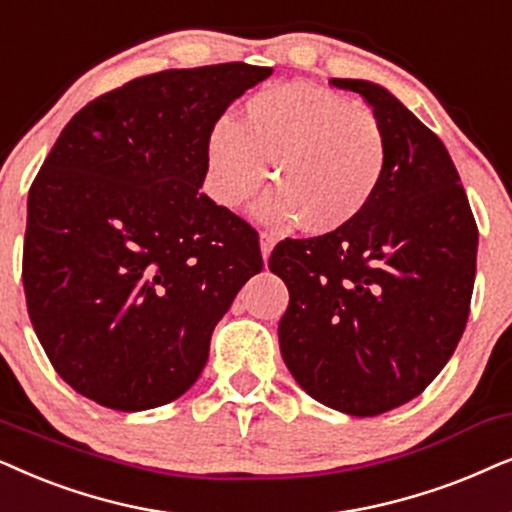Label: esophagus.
<instances>
[{"instance_id":"34e87169","label":"esophagus","mask_w":512,"mask_h":512,"mask_svg":"<svg viewBox=\"0 0 512 512\" xmlns=\"http://www.w3.org/2000/svg\"><path fill=\"white\" fill-rule=\"evenodd\" d=\"M274 245H276V236L274 234H267V231H262V234H260V248H262L264 260H267V257L271 255Z\"/></svg>"}]
</instances>
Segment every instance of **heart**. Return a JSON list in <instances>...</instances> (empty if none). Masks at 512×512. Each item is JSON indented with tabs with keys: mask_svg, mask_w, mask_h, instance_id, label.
<instances>
[{
	"mask_svg": "<svg viewBox=\"0 0 512 512\" xmlns=\"http://www.w3.org/2000/svg\"><path fill=\"white\" fill-rule=\"evenodd\" d=\"M276 187L257 203L260 220H297L332 234L358 220L388 166V135L370 109L311 84L264 88L245 102L243 121L220 117L206 138V189L238 210L269 175Z\"/></svg>",
	"mask_w": 512,
	"mask_h": 512,
	"instance_id": "1",
	"label": "heart"
}]
</instances>
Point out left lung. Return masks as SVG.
<instances>
[{
    "label": "left lung",
    "instance_id": "8db88e82",
    "mask_svg": "<svg viewBox=\"0 0 512 512\" xmlns=\"http://www.w3.org/2000/svg\"><path fill=\"white\" fill-rule=\"evenodd\" d=\"M388 135L384 182L349 227L285 238L269 269L288 285L285 365L311 398L351 417L410 403L447 365L470 311L478 224L452 159L386 88L332 79Z\"/></svg>",
    "mask_w": 512,
    "mask_h": 512
}]
</instances>
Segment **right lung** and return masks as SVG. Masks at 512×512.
<instances>
[{
  "label": "right lung",
  "mask_w": 512,
  "mask_h": 512,
  "mask_svg": "<svg viewBox=\"0 0 512 512\" xmlns=\"http://www.w3.org/2000/svg\"><path fill=\"white\" fill-rule=\"evenodd\" d=\"M271 72L128 81L74 114L34 177L27 313L53 370L98 405L140 412L189 391L217 320L262 271L257 231L199 189L210 126Z\"/></svg>",
  "instance_id": "right-lung-1"
}]
</instances>
